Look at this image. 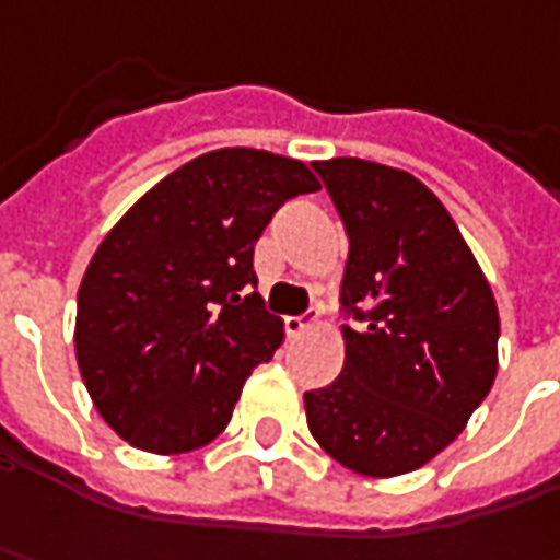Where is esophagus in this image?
Instances as JSON below:
<instances>
[{"instance_id": "obj_1", "label": "esophagus", "mask_w": 560, "mask_h": 560, "mask_svg": "<svg viewBox=\"0 0 560 560\" xmlns=\"http://www.w3.org/2000/svg\"><path fill=\"white\" fill-rule=\"evenodd\" d=\"M316 313H303V316H288L284 318V331H288V338H300L306 328H313L316 325Z\"/></svg>"}]
</instances>
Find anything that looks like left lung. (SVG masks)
<instances>
[{"label":"left lung","instance_id":"1","mask_svg":"<svg viewBox=\"0 0 560 560\" xmlns=\"http://www.w3.org/2000/svg\"><path fill=\"white\" fill-rule=\"evenodd\" d=\"M350 254L340 281L347 357L303 394L316 443L343 468L396 477L443 453L495 381L499 310L434 191L406 170L335 158L313 164Z\"/></svg>","mask_w":560,"mask_h":560}]
</instances>
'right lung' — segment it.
Listing matches in <instances>:
<instances>
[{
  "label": "right lung",
  "mask_w": 560,
  "mask_h": 560,
  "mask_svg": "<svg viewBox=\"0 0 560 560\" xmlns=\"http://www.w3.org/2000/svg\"><path fill=\"white\" fill-rule=\"evenodd\" d=\"M318 191L294 158L220 148L179 166L105 235L77 294V362L98 415L158 455L220 436L247 375L284 338L254 244L281 203Z\"/></svg>",
  "instance_id": "right-lung-1"
}]
</instances>
